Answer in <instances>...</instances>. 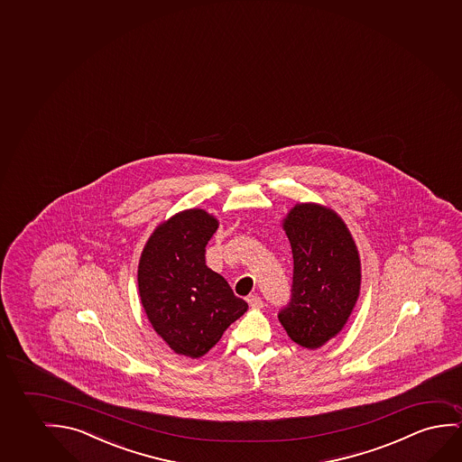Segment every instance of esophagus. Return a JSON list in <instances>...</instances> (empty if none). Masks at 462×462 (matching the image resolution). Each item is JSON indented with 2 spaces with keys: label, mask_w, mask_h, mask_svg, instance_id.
I'll return each mask as SVG.
<instances>
[{
  "label": "esophagus",
  "mask_w": 462,
  "mask_h": 462,
  "mask_svg": "<svg viewBox=\"0 0 462 462\" xmlns=\"http://www.w3.org/2000/svg\"><path fill=\"white\" fill-rule=\"evenodd\" d=\"M248 306L254 307V309H261L263 307V300L258 294H252L247 298Z\"/></svg>",
  "instance_id": "34e87169"
}]
</instances>
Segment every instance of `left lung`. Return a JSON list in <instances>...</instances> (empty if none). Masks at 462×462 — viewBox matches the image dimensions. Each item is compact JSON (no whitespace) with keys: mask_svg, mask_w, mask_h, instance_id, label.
<instances>
[{"mask_svg":"<svg viewBox=\"0 0 462 462\" xmlns=\"http://www.w3.org/2000/svg\"><path fill=\"white\" fill-rule=\"evenodd\" d=\"M291 244V300L279 313L292 342L315 350L348 321L361 288V261L344 220L315 202L296 204L283 220Z\"/></svg>","mask_w":462,"mask_h":462,"instance_id":"obj_1","label":"left lung"}]
</instances>
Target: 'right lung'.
I'll use <instances>...</instances> for the list:
<instances>
[{"label": "right lung", "mask_w": 462, "mask_h": 462, "mask_svg": "<svg viewBox=\"0 0 462 462\" xmlns=\"http://www.w3.org/2000/svg\"><path fill=\"white\" fill-rule=\"evenodd\" d=\"M214 215L187 208L162 221L143 247L137 285L147 319L177 355L201 357L247 312L220 273L206 266Z\"/></svg>", "instance_id": "1"}]
</instances>
